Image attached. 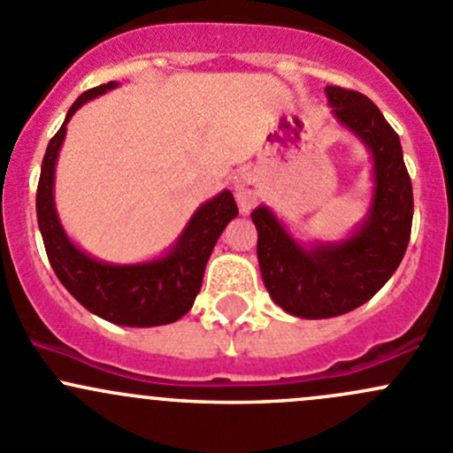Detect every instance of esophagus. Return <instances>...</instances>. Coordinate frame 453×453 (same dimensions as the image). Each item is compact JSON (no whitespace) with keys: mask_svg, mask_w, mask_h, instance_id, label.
<instances>
[{"mask_svg":"<svg viewBox=\"0 0 453 453\" xmlns=\"http://www.w3.org/2000/svg\"><path fill=\"white\" fill-rule=\"evenodd\" d=\"M260 175L256 171H241L234 180V195L236 201L243 210H250L260 197Z\"/></svg>","mask_w":453,"mask_h":453,"instance_id":"1","label":"esophagus"}]
</instances>
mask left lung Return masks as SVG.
Wrapping results in <instances>:
<instances>
[{"label": "left lung", "mask_w": 453, "mask_h": 453, "mask_svg": "<svg viewBox=\"0 0 453 453\" xmlns=\"http://www.w3.org/2000/svg\"><path fill=\"white\" fill-rule=\"evenodd\" d=\"M324 91L335 120L357 135L372 157L366 219L346 239L303 245L267 205L252 212L265 287L282 311L304 319L335 318L368 303L403 260L414 214L401 140L377 104L344 87L328 85Z\"/></svg>", "instance_id": "left-lung-1"}]
</instances>
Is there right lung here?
Returning a JSON list of instances; mask_svg holds the SVG:
<instances>
[{
    "instance_id": "add662e5",
    "label": "right lung",
    "mask_w": 453,
    "mask_h": 453,
    "mask_svg": "<svg viewBox=\"0 0 453 453\" xmlns=\"http://www.w3.org/2000/svg\"><path fill=\"white\" fill-rule=\"evenodd\" d=\"M116 87L118 81H111L81 94L67 111L61 129L50 140L36 186V219L54 273L87 311L120 326H162L177 322L190 311L201 289L205 263L221 232L239 214V208L230 190H223L199 205L166 254L146 263H104L76 248L63 230L54 205L58 150L72 116L87 100Z\"/></svg>"
}]
</instances>
